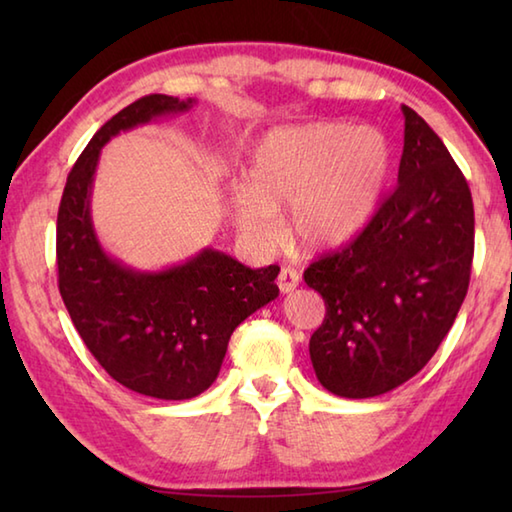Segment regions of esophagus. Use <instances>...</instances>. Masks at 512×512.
<instances>
[{
	"instance_id": "34e87169",
	"label": "esophagus",
	"mask_w": 512,
	"mask_h": 512,
	"mask_svg": "<svg viewBox=\"0 0 512 512\" xmlns=\"http://www.w3.org/2000/svg\"><path fill=\"white\" fill-rule=\"evenodd\" d=\"M299 281H301V275L297 273L295 268H290V266H284L279 270V277H277V286H279V290L284 292V295H288V292H292V290H297V286H299Z\"/></svg>"
}]
</instances>
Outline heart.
I'll return each mask as SVG.
<instances>
[{
  "label": "heart",
  "mask_w": 512,
  "mask_h": 512,
  "mask_svg": "<svg viewBox=\"0 0 512 512\" xmlns=\"http://www.w3.org/2000/svg\"><path fill=\"white\" fill-rule=\"evenodd\" d=\"M391 167L385 136L369 127L310 123L273 129L259 140L246 184L233 193V217L255 246H273L277 213L314 253L334 250L363 231L383 195Z\"/></svg>",
  "instance_id": "heart-1"
}]
</instances>
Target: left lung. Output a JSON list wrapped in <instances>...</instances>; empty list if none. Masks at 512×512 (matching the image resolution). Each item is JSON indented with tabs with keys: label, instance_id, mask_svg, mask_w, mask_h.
I'll use <instances>...</instances> for the list:
<instances>
[{
	"label": "left lung",
	"instance_id": "8db88e82",
	"mask_svg": "<svg viewBox=\"0 0 512 512\" xmlns=\"http://www.w3.org/2000/svg\"><path fill=\"white\" fill-rule=\"evenodd\" d=\"M398 184L350 244L319 257L303 279L325 301L310 336L319 383L372 398L416 376L451 330L469 290L471 189L440 136L411 107Z\"/></svg>",
	"mask_w": 512,
	"mask_h": 512
}]
</instances>
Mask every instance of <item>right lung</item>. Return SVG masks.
I'll return each instance as SVG.
<instances>
[{"instance_id":"obj_1","label":"right lung","mask_w":512,"mask_h":512,"mask_svg":"<svg viewBox=\"0 0 512 512\" xmlns=\"http://www.w3.org/2000/svg\"><path fill=\"white\" fill-rule=\"evenodd\" d=\"M191 105L149 94L112 116L74 162L57 215L59 292L76 332L116 383L160 400L209 389L233 330L279 295L275 264L253 270L204 248L180 266L138 273L96 239L90 189L101 147L118 132Z\"/></svg>"}]
</instances>
